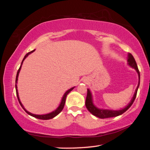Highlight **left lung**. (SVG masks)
Returning a JSON list of instances; mask_svg holds the SVG:
<instances>
[{
    "instance_id": "1",
    "label": "left lung",
    "mask_w": 150,
    "mask_h": 150,
    "mask_svg": "<svg viewBox=\"0 0 150 150\" xmlns=\"http://www.w3.org/2000/svg\"><path fill=\"white\" fill-rule=\"evenodd\" d=\"M128 64L131 67L134 68L135 69L137 73L138 74V79H139V82L138 87H137L135 93L133 96V98H132L130 103L127 105L125 108L120 110H108V109H100L96 107L93 104V97H92V94H91L90 90L87 88V98H86L85 101V106L87 107V110L90 112L94 116H96V117L100 118H111V117H115V116H118L119 115H121L122 114L128 110V109L132 105L134 100L136 97L137 95V91H138L139 85V81H140V75H139V71L138 70V66H137V63L134 59L133 55L131 54H128Z\"/></svg>"
}]
</instances>
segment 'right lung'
Returning <instances> with one entry per match:
<instances>
[{
    "label": "right lung",
    "mask_w": 150,
    "mask_h": 150,
    "mask_svg": "<svg viewBox=\"0 0 150 150\" xmlns=\"http://www.w3.org/2000/svg\"><path fill=\"white\" fill-rule=\"evenodd\" d=\"M34 51H35V50H32V51H31V52H30L28 53V54H27L26 55H25L24 57V59H23V60H22V63H21V65H20V68H19V69L18 70V72H17V74H16V85H15V87H16V95H17L18 100L19 103H20V105H21V106L22 107V108H23L24 110L25 111H26V112L29 115L33 116V117L36 118L41 119V120H50V119H52V118H54L55 116H56L57 115H59V114L62 111L63 107H64V105H65V100H66V97H67V95L68 94H69V93L71 92V91L73 89V88H75V87H74L71 88L70 89H69L68 91H66V92L65 93L64 95H63V98H62V101H61V103H60L59 106H58L57 108L55 109V110L54 111L52 112L48 113V114H46V115H34V114H32V113L29 112L28 111H27V110H26V109L24 108V106L22 105V104L21 103V102H20V98H19V96H18V93L17 85H16V84H17L18 77V75H19V73H20V69H21V67H22V63H23V62L24 61V59H26V58L28 57V55H30V54H32V52H34Z\"/></svg>",
    "instance_id": "add662e5"
}]
</instances>
